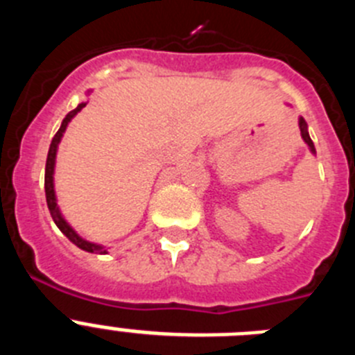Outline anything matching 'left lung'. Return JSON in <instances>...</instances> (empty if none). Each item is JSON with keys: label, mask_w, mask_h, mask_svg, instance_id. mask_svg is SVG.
Listing matches in <instances>:
<instances>
[{"label": "left lung", "mask_w": 355, "mask_h": 355, "mask_svg": "<svg viewBox=\"0 0 355 355\" xmlns=\"http://www.w3.org/2000/svg\"><path fill=\"white\" fill-rule=\"evenodd\" d=\"M299 126H300V135H302L304 142H306L307 146H309V149H311L313 153H316L315 144H313L311 137H309V133H307V124H306V121H304V119H300V121H299Z\"/></svg>", "instance_id": "left-lung-1"}]
</instances>
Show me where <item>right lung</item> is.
I'll return each instance as SVG.
<instances>
[{
  "label": "right lung",
  "instance_id": "right-lung-1",
  "mask_svg": "<svg viewBox=\"0 0 355 355\" xmlns=\"http://www.w3.org/2000/svg\"><path fill=\"white\" fill-rule=\"evenodd\" d=\"M85 106V103H81V105H78L76 108L72 110V112H69L67 115H65L64 122H62L60 130L56 131V135L53 137L51 140V146H49V150H48V159H46V175H44V190H46V200H48V208H49V213H51L53 220H55V224L58 225V229H60L62 233L65 234V236L69 238V240L74 243V245H78L80 249L87 250V252H106V250H103L101 245H94V243H90V241H85L83 238L78 236L74 231H72L71 225L67 224V222L62 218L60 211H58V208H56V199H55V190H53V168H55V156H56V147H58V142H60L62 135H64L65 128H67L69 121H71L74 115L80 112L81 108Z\"/></svg>",
  "mask_w": 355,
  "mask_h": 355
}]
</instances>
